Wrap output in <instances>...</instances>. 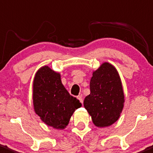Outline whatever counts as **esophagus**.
I'll return each mask as SVG.
<instances>
[{
    "mask_svg": "<svg viewBox=\"0 0 153 153\" xmlns=\"http://www.w3.org/2000/svg\"><path fill=\"white\" fill-rule=\"evenodd\" d=\"M76 98L79 100V102H81V103H83V100H82V96H78Z\"/></svg>",
    "mask_w": 153,
    "mask_h": 153,
    "instance_id": "esophagus-1",
    "label": "esophagus"
}]
</instances>
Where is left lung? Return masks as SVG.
<instances>
[{
    "label": "left lung",
    "mask_w": 153,
    "mask_h": 153,
    "mask_svg": "<svg viewBox=\"0 0 153 153\" xmlns=\"http://www.w3.org/2000/svg\"><path fill=\"white\" fill-rule=\"evenodd\" d=\"M91 94L85 98L84 107L98 127H109L116 122L124 108V95L116 68L104 62L93 72Z\"/></svg>",
    "instance_id": "8db88e82"
}]
</instances>
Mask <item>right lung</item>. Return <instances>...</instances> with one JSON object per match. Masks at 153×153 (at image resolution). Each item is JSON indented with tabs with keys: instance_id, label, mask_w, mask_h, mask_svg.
<instances>
[{
	"instance_id": "1",
	"label": "right lung",
	"mask_w": 153,
	"mask_h": 153,
	"mask_svg": "<svg viewBox=\"0 0 153 153\" xmlns=\"http://www.w3.org/2000/svg\"><path fill=\"white\" fill-rule=\"evenodd\" d=\"M33 105L42 122L58 130L65 129L74 112L82 106L62 84L60 74L47 65L40 68L34 76Z\"/></svg>"
}]
</instances>
